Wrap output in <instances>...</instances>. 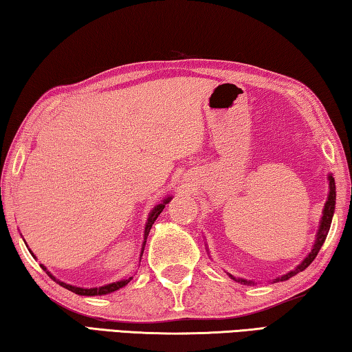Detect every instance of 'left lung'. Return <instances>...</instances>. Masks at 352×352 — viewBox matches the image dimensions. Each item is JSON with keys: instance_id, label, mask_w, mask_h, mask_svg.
Wrapping results in <instances>:
<instances>
[{"instance_id": "8db88e82", "label": "left lung", "mask_w": 352, "mask_h": 352, "mask_svg": "<svg viewBox=\"0 0 352 352\" xmlns=\"http://www.w3.org/2000/svg\"><path fill=\"white\" fill-rule=\"evenodd\" d=\"M327 180H329V194H327V200L324 204L323 208V216H321L320 220V226H318V233L317 237H315V242H314V247L311 250V253H309L302 262H300L295 267V270H290L289 273H285V275L279 276L276 279H273V283H279V281H285V279H289L292 276H295L296 273L302 272L305 269H307L309 265H311V262L317 258V254L320 252V248L323 247V243L326 241V236L329 233V228H331V222H332V216H333V210H336V182H333V177L329 174L327 177ZM231 279H234L237 283H242L245 285H253L254 281H247V279H242V278H234L233 275H230Z\"/></svg>"}]
</instances>
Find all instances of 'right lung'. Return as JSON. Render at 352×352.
Wrapping results in <instances>:
<instances>
[{"instance_id":"right-lung-1","label":"right lung","mask_w":352,"mask_h":352,"mask_svg":"<svg viewBox=\"0 0 352 352\" xmlns=\"http://www.w3.org/2000/svg\"><path fill=\"white\" fill-rule=\"evenodd\" d=\"M170 199H172V197L164 199V200L162 201V204L155 206L153 210L151 211V214H148V219H147V222H146V228H144V242H142L141 256H142V252H144V247H146V239H147L148 233H151V228H152V225L155 223V220L158 219L160 214H162V211L164 210V206L169 204ZM29 252H31V250H29ZM31 254L34 256V253H31ZM34 258H35V256H34ZM40 267H41V269H43V270L47 273V276H50L51 279H54V281H56L57 284H60L62 287L68 289V290H71V292H74V294H77V295H83V296H94V295H107V294H111V292H115V290H118V289H121V287H124V285H127L130 281H132V278H127V279H121V281H116V283H111V284L102 285V287L83 289V287H76V285H71V284H67V283H63V281H58V279H56V276L52 275L51 272H47V270H46V267H45L43 264H40Z\"/></svg>"}]
</instances>
